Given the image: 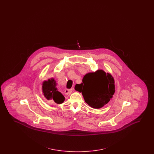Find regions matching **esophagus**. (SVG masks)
<instances>
[{
    "instance_id": "34e87169",
    "label": "esophagus",
    "mask_w": 154,
    "mask_h": 154,
    "mask_svg": "<svg viewBox=\"0 0 154 154\" xmlns=\"http://www.w3.org/2000/svg\"><path fill=\"white\" fill-rule=\"evenodd\" d=\"M73 90V88L70 89H66L65 90V95H70V94H72Z\"/></svg>"
}]
</instances>
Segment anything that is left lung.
<instances>
[{"label":"left lung","mask_w":154,"mask_h":154,"mask_svg":"<svg viewBox=\"0 0 154 154\" xmlns=\"http://www.w3.org/2000/svg\"><path fill=\"white\" fill-rule=\"evenodd\" d=\"M114 79L103 70L86 74L78 85L85 102L94 109H100L110 102L115 92Z\"/></svg>","instance_id":"left-lung-1"}]
</instances>
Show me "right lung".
<instances>
[{"label": "right lung", "instance_id": "right-lung-1", "mask_svg": "<svg viewBox=\"0 0 154 154\" xmlns=\"http://www.w3.org/2000/svg\"><path fill=\"white\" fill-rule=\"evenodd\" d=\"M56 87L57 83L54 78L44 81L42 84L43 94L47 100H52L57 104H61L63 103L65 99Z\"/></svg>", "mask_w": 154, "mask_h": 154}]
</instances>
